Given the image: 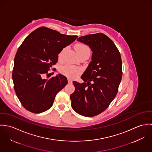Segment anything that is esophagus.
Instances as JSON below:
<instances>
[{
	"label": "esophagus",
	"mask_w": 152,
	"mask_h": 152,
	"mask_svg": "<svg viewBox=\"0 0 152 152\" xmlns=\"http://www.w3.org/2000/svg\"><path fill=\"white\" fill-rule=\"evenodd\" d=\"M68 83L69 84H71V83H72V80H71V79H70V78H68Z\"/></svg>",
	"instance_id": "34e87169"
}]
</instances>
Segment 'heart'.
<instances>
[{"label":"heart","instance_id":"1","mask_svg":"<svg viewBox=\"0 0 152 152\" xmlns=\"http://www.w3.org/2000/svg\"><path fill=\"white\" fill-rule=\"evenodd\" d=\"M75 48L76 51L77 52L78 56L80 57L83 55L90 54V49L87 45L83 43L77 44L75 46ZM66 50V47L63 48L58 54V58L59 60H63L64 58V56ZM60 72L61 74L65 76L74 78L78 76L83 72V69L81 68L79 66H76L74 65L66 64L61 67Z\"/></svg>","mask_w":152,"mask_h":152}]
</instances>
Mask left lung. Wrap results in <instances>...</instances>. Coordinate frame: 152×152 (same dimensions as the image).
<instances>
[{
	"mask_svg": "<svg viewBox=\"0 0 152 152\" xmlns=\"http://www.w3.org/2000/svg\"><path fill=\"white\" fill-rule=\"evenodd\" d=\"M77 40L89 45L92 55L81 77L84 83L72 82L71 107L78 114L92 117L104 112L116 96L122 77V60L115 44L103 33L81 36Z\"/></svg>",
	"mask_w": 152,
	"mask_h": 152,
	"instance_id": "obj_1",
	"label": "left lung"
}]
</instances>
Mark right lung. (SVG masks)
Returning a JSON list of instances; mask_svg holds the SVG:
<instances>
[{
    "instance_id": "add662e5",
    "label": "right lung",
    "mask_w": 152,
    "mask_h": 152,
    "mask_svg": "<svg viewBox=\"0 0 152 152\" xmlns=\"http://www.w3.org/2000/svg\"><path fill=\"white\" fill-rule=\"evenodd\" d=\"M77 37L40 27L23 42L14 59L12 78L16 95L26 109L39 113L52 107L68 81L61 74L50 78L48 71L57 63L60 51Z\"/></svg>"
}]
</instances>
